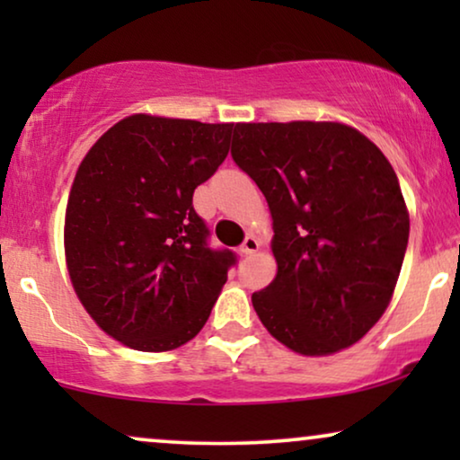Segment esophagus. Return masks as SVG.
<instances>
[{
	"label": "esophagus",
	"mask_w": 460,
	"mask_h": 460,
	"mask_svg": "<svg viewBox=\"0 0 460 460\" xmlns=\"http://www.w3.org/2000/svg\"><path fill=\"white\" fill-rule=\"evenodd\" d=\"M241 251L244 255L257 253V251H260V241H257L255 236H247V238H244V243L241 244Z\"/></svg>",
	"instance_id": "obj_1"
}]
</instances>
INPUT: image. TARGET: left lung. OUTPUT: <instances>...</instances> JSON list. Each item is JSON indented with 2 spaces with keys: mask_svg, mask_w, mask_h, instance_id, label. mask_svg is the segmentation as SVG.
Masks as SVG:
<instances>
[{
  "mask_svg": "<svg viewBox=\"0 0 460 460\" xmlns=\"http://www.w3.org/2000/svg\"><path fill=\"white\" fill-rule=\"evenodd\" d=\"M232 156L272 216L276 276L253 307L276 341L331 356L385 314L411 217L392 163L339 121L236 123Z\"/></svg>",
  "mask_w": 460,
  "mask_h": 460,
  "instance_id": "1",
  "label": "left lung"
}]
</instances>
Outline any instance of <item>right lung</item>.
I'll list each match as a JSON object with an SVG mask.
<instances>
[{"label":"right lung","instance_id":"obj_1","mask_svg":"<svg viewBox=\"0 0 460 460\" xmlns=\"http://www.w3.org/2000/svg\"><path fill=\"white\" fill-rule=\"evenodd\" d=\"M234 123L136 112L87 150L65 213L71 285L93 323L137 351H172L199 335L234 263L211 251L192 207Z\"/></svg>","mask_w":460,"mask_h":460}]
</instances>
